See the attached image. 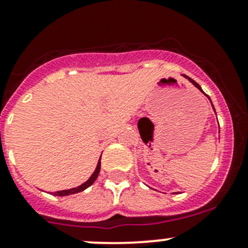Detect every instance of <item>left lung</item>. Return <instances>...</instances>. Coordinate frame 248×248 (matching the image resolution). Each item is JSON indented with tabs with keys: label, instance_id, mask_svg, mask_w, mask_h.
<instances>
[{
	"label": "left lung",
	"instance_id": "left-lung-1",
	"mask_svg": "<svg viewBox=\"0 0 248 248\" xmlns=\"http://www.w3.org/2000/svg\"><path fill=\"white\" fill-rule=\"evenodd\" d=\"M185 77H186V78H187V79H188V80H189V81H192V82H193V84H194V85H196V86H197V87H198V89H199V90H201V91H202L201 86H199V85H198V84H197V82H196V81H194V80H193V79H191V78H188V77H187V76H185ZM212 107H214V106H212ZM214 110H215V109H214Z\"/></svg>",
	"mask_w": 248,
	"mask_h": 248
}]
</instances>
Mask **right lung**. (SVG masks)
I'll use <instances>...</instances> for the list:
<instances>
[{
  "label": "right lung",
  "instance_id": "right-lung-1",
  "mask_svg": "<svg viewBox=\"0 0 248 248\" xmlns=\"http://www.w3.org/2000/svg\"><path fill=\"white\" fill-rule=\"evenodd\" d=\"M99 170H101V159H99L98 164H97V168L96 170H94L93 174L91 175V177H90L89 180H87L85 184L80 185L79 187H76V188H72V189H67V191H59V192H55V196H59V197H64V196H69V194H74V193H78V192H81L84 191V189H86L87 187L91 186L92 184H93L94 181H96L97 176H98L99 174Z\"/></svg>",
  "mask_w": 248,
  "mask_h": 248
}]
</instances>
